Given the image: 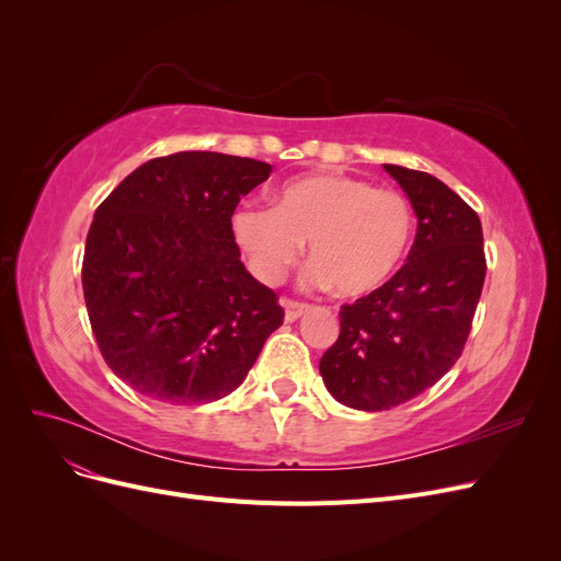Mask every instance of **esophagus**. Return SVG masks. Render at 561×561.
I'll return each mask as SVG.
<instances>
[{"mask_svg": "<svg viewBox=\"0 0 561 561\" xmlns=\"http://www.w3.org/2000/svg\"><path fill=\"white\" fill-rule=\"evenodd\" d=\"M309 309H311L309 304L287 299V301H285V320H287V322H295V320H299L301 316H307Z\"/></svg>", "mask_w": 561, "mask_h": 561, "instance_id": "obj_1", "label": "esophagus"}]
</instances>
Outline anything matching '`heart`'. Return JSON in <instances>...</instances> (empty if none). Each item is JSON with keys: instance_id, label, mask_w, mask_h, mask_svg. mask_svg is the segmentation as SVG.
Listing matches in <instances>:
<instances>
[{"instance_id": "b5f03b06", "label": "heart", "mask_w": 561, "mask_h": 561, "mask_svg": "<svg viewBox=\"0 0 561 561\" xmlns=\"http://www.w3.org/2000/svg\"><path fill=\"white\" fill-rule=\"evenodd\" d=\"M414 215L402 194L358 178L316 173L283 182L274 208L241 206L231 239L250 274L276 285L309 243L304 283L342 297H367L398 274L412 245Z\"/></svg>"}]
</instances>
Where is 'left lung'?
Segmentation results:
<instances>
[{
	"instance_id": "obj_1",
	"label": "left lung",
	"mask_w": 561,
	"mask_h": 561,
	"mask_svg": "<svg viewBox=\"0 0 561 561\" xmlns=\"http://www.w3.org/2000/svg\"><path fill=\"white\" fill-rule=\"evenodd\" d=\"M412 203L416 239L381 290L342 307V332L320 358L336 402L383 412L443 379L463 351L486 262L480 217L437 178L383 163Z\"/></svg>"
}]
</instances>
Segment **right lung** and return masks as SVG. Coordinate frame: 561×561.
Masks as SVG:
<instances>
[{
	"label": "right lung",
	"mask_w": 561,
	"mask_h": 561,
	"mask_svg": "<svg viewBox=\"0 0 561 561\" xmlns=\"http://www.w3.org/2000/svg\"><path fill=\"white\" fill-rule=\"evenodd\" d=\"M268 163L178 151L142 163L100 203L83 252V299L114 375L168 404L239 388L283 309L241 262L231 215Z\"/></svg>",
	"instance_id": "right-lung-1"
}]
</instances>
